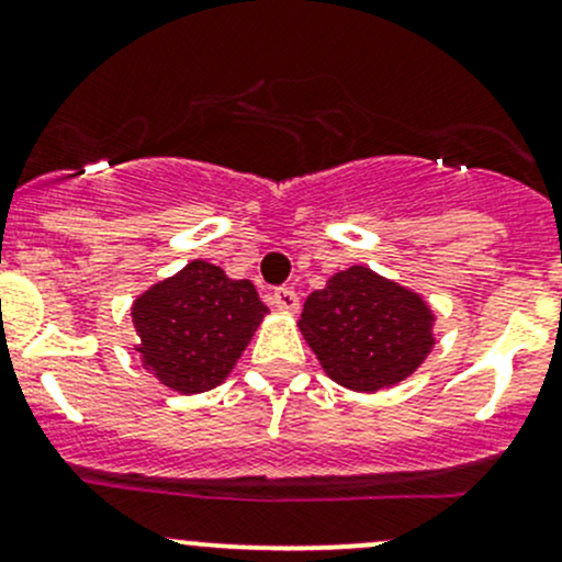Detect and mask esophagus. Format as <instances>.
Here are the masks:
<instances>
[{
  "mask_svg": "<svg viewBox=\"0 0 562 562\" xmlns=\"http://www.w3.org/2000/svg\"><path fill=\"white\" fill-rule=\"evenodd\" d=\"M271 304L282 312H296L299 296H296V291H291V288H277V291L271 293Z\"/></svg>",
  "mask_w": 562,
  "mask_h": 562,
  "instance_id": "obj_1",
  "label": "esophagus"
}]
</instances>
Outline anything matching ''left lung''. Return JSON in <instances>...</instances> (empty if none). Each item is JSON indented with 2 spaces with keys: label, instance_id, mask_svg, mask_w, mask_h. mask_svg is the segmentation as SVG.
Instances as JSON below:
<instances>
[{
  "label": "left lung",
  "instance_id": "8db88e82",
  "mask_svg": "<svg viewBox=\"0 0 562 562\" xmlns=\"http://www.w3.org/2000/svg\"><path fill=\"white\" fill-rule=\"evenodd\" d=\"M434 323L420 293L350 266L310 293L299 328L336 385L376 393L420 369L436 345Z\"/></svg>",
  "mask_w": 562,
  "mask_h": 562
}]
</instances>
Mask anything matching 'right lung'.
<instances>
[{"mask_svg":"<svg viewBox=\"0 0 562 562\" xmlns=\"http://www.w3.org/2000/svg\"><path fill=\"white\" fill-rule=\"evenodd\" d=\"M266 304L250 280L191 261L132 304L142 366L182 395L221 385L261 326Z\"/></svg>","mask_w":562,"mask_h":562,"instance_id":"1","label":"right lung"}]
</instances>
